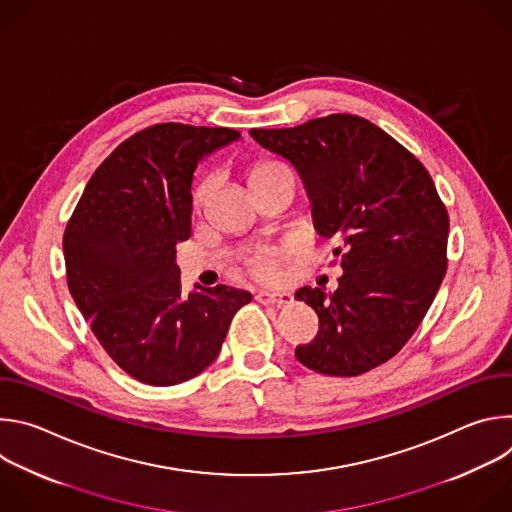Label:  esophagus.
<instances>
[{"mask_svg":"<svg viewBox=\"0 0 512 512\" xmlns=\"http://www.w3.org/2000/svg\"><path fill=\"white\" fill-rule=\"evenodd\" d=\"M257 302L261 304H273V306H287L294 302V298H291V294H287V291H267V289H259L257 291Z\"/></svg>","mask_w":512,"mask_h":512,"instance_id":"obj_1","label":"esophagus"}]
</instances>
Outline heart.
I'll return each mask as SVG.
<instances>
[{"label":"heart","instance_id":"b5f03b06","mask_svg":"<svg viewBox=\"0 0 512 512\" xmlns=\"http://www.w3.org/2000/svg\"><path fill=\"white\" fill-rule=\"evenodd\" d=\"M279 172H285V168L281 164H277V162H257L249 170V184L253 186V184H257V182H261V180H265V178H269L273 174H279ZM210 188H212V178L208 176V178H204L198 184V188L194 192V208L202 206V202L206 200ZM277 259H279V253L277 251H269V253H263V255L255 257L251 261V267H253L255 275H259V277H273L275 269H277Z\"/></svg>","mask_w":512,"mask_h":512}]
</instances>
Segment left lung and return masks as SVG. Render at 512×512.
<instances>
[{
	"label": "left lung",
	"instance_id": "8db88e82",
	"mask_svg": "<svg viewBox=\"0 0 512 512\" xmlns=\"http://www.w3.org/2000/svg\"><path fill=\"white\" fill-rule=\"evenodd\" d=\"M298 170L316 231L340 243L342 277L326 296L302 287L320 330L296 348L304 367L356 377L393 358L425 318L448 269L450 216L423 164L358 115L334 113L289 129H251Z\"/></svg>",
	"mask_w": 512,
	"mask_h": 512
}]
</instances>
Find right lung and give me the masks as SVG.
Here are the masks:
<instances>
[{
  "label": "right lung",
  "instance_id": "1",
  "mask_svg": "<svg viewBox=\"0 0 512 512\" xmlns=\"http://www.w3.org/2000/svg\"><path fill=\"white\" fill-rule=\"evenodd\" d=\"M229 127L158 123L95 170L64 231L66 281L105 352L133 379L170 387L221 352L251 294L229 285L184 294L176 245L192 229L198 162L237 141Z\"/></svg>",
  "mask_w": 512,
  "mask_h": 512
}]
</instances>
